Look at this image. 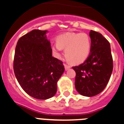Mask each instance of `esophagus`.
I'll list each match as a JSON object with an SVG mask.
<instances>
[{"mask_svg": "<svg viewBox=\"0 0 124 124\" xmlns=\"http://www.w3.org/2000/svg\"><path fill=\"white\" fill-rule=\"evenodd\" d=\"M64 67H65V71H67V70H68V69L71 68V66L69 65H67V64H64Z\"/></svg>", "mask_w": 124, "mask_h": 124, "instance_id": "1", "label": "esophagus"}]
</instances>
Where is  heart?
<instances>
[{
    "label": "heart",
    "instance_id": "obj_1",
    "mask_svg": "<svg viewBox=\"0 0 124 124\" xmlns=\"http://www.w3.org/2000/svg\"><path fill=\"white\" fill-rule=\"evenodd\" d=\"M57 41L52 45V50L55 56L60 57L62 49H65V57L73 64L83 62L90 52L91 41L85 33H65L59 36Z\"/></svg>",
    "mask_w": 124,
    "mask_h": 124
}]
</instances>
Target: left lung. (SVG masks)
<instances>
[{
  "instance_id": "obj_1",
  "label": "left lung",
  "mask_w": 124,
  "mask_h": 124,
  "mask_svg": "<svg viewBox=\"0 0 124 124\" xmlns=\"http://www.w3.org/2000/svg\"><path fill=\"white\" fill-rule=\"evenodd\" d=\"M90 54L83 64L72 67L76 72L75 87L83 96L92 97L104 90L113 71L110 44L102 34L90 31Z\"/></svg>"
}]
</instances>
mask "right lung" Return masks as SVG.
Returning a JSON list of instances; mask_svg holds the SVG:
<instances>
[{"mask_svg":"<svg viewBox=\"0 0 124 124\" xmlns=\"http://www.w3.org/2000/svg\"><path fill=\"white\" fill-rule=\"evenodd\" d=\"M47 31L33 30L19 39L13 69L19 84L27 94L38 99L55 95L57 83L64 71L61 60L52 57Z\"/></svg>","mask_w":124,"mask_h":124,"instance_id":"right-lung-1","label":"right lung"}]
</instances>
